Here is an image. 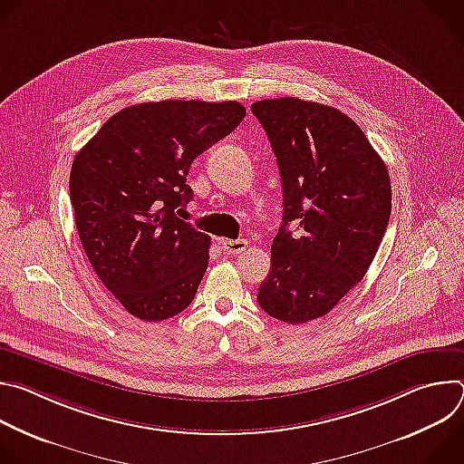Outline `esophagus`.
Masks as SVG:
<instances>
[{
	"label": "esophagus",
	"instance_id": "obj_1",
	"mask_svg": "<svg viewBox=\"0 0 464 464\" xmlns=\"http://www.w3.org/2000/svg\"><path fill=\"white\" fill-rule=\"evenodd\" d=\"M220 244H222L224 253L226 255H233V256L242 253V251H246V247H247V240L246 238H237V240L224 238V240H220Z\"/></svg>",
	"mask_w": 464,
	"mask_h": 464
}]
</instances>
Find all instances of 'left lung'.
<instances>
[{
    "mask_svg": "<svg viewBox=\"0 0 464 464\" xmlns=\"http://www.w3.org/2000/svg\"><path fill=\"white\" fill-rule=\"evenodd\" d=\"M251 111L272 143L285 198L256 301L299 324L328 314L367 274L389 224V172L362 128L333 106L281 97Z\"/></svg>",
    "mask_w": 464,
    "mask_h": 464,
    "instance_id": "obj_1",
    "label": "left lung"
}]
</instances>
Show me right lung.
<instances>
[{
    "label": "right lung",
    "instance_id": "1",
    "mask_svg": "<svg viewBox=\"0 0 464 464\" xmlns=\"http://www.w3.org/2000/svg\"><path fill=\"white\" fill-rule=\"evenodd\" d=\"M237 101H160L111 115L72 165L82 247L115 299L143 321L183 312L208 270L211 238L178 218L192 161L240 124Z\"/></svg>",
    "mask_w": 464,
    "mask_h": 464
}]
</instances>
